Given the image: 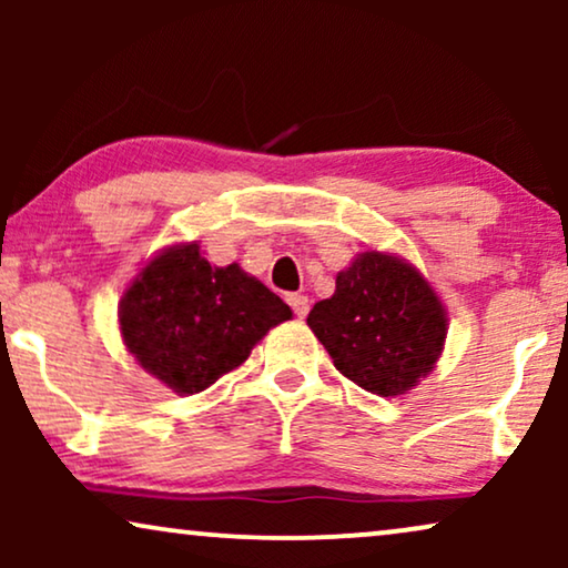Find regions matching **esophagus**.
Masks as SVG:
<instances>
[{"instance_id":"esophagus-1","label":"esophagus","mask_w":568,"mask_h":568,"mask_svg":"<svg viewBox=\"0 0 568 568\" xmlns=\"http://www.w3.org/2000/svg\"><path fill=\"white\" fill-rule=\"evenodd\" d=\"M290 307L294 310V315L297 317H305L310 313V300L305 297V294H290Z\"/></svg>"}]
</instances>
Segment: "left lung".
I'll list each match as a JSON object with an SVG mask.
<instances>
[{
	"mask_svg": "<svg viewBox=\"0 0 568 568\" xmlns=\"http://www.w3.org/2000/svg\"><path fill=\"white\" fill-rule=\"evenodd\" d=\"M307 325L341 375L395 398L437 364L447 338V310L414 263L367 251L338 271L336 292L315 302Z\"/></svg>",
	"mask_w": 568,
	"mask_h": 568,
	"instance_id": "1",
	"label": "left lung"
}]
</instances>
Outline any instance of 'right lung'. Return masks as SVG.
<instances>
[{
    "label": "right lung",
    "instance_id": "obj_1",
    "mask_svg": "<svg viewBox=\"0 0 568 568\" xmlns=\"http://www.w3.org/2000/svg\"><path fill=\"white\" fill-rule=\"evenodd\" d=\"M292 310L237 263L212 266L201 245L160 251L119 302L121 338L139 367L178 395L206 390L237 369Z\"/></svg>",
    "mask_w": 568,
    "mask_h": 568
}]
</instances>
